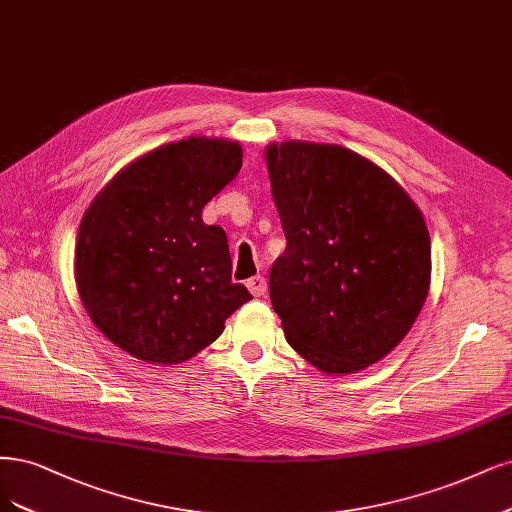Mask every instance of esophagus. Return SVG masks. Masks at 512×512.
<instances>
[{
	"label": "esophagus",
	"instance_id": "obj_1",
	"mask_svg": "<svg viewBox=\"0 0 512 512\" xmlns=\"http://www.w3.org/2000/svg\"><path fill=\"white\" fill-rule=\"evenodd\" d=\"M248 288L254 296H264V292H267V279H264L262 275H256V277L248 279Z\"/></svg>",
	"mask_w": 512,
	"mask_h": 512
}]
</instances>
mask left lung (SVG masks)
Returning <instances> with one entry per match:
<instances>
[{"instance_id": "obj_1", "label": "left lung", "mask_w": 512, "mask_h": 512, "mask_svg": "<svg viewBox=\"0 0 512 512\" xmlns=\"http://www.w3.org/2000/svg\"><path fill=\"white\" fill-rule=\"evenodd\" d=\"M264 158L288 241L269 273L286 341L328 375L379 362L428 296L432 252L419 207L343 146L281 142Z\"/></svg>"}]
</instances>
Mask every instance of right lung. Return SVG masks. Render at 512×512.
Returning <instances> with one entry per match:
<instances>
[{
	"mask_svg": "<svg viewBox=\"0 0 512 512\" xmlns=\"http://www.w3.org/2000/svg\"><path fill=\"white\" fill-rule=\"evenodd\" d=\"M241 146L188 137L116 173L84 211L76 286L95 326L150 364H180L214 343L252 294L231 281V254L203 207L235 180Z\"/></svg>",
	"mask_w": 512,
	"mask_h": 512,
	"instance_id": "1",
	"label": "right lung"
}]
</instances>
